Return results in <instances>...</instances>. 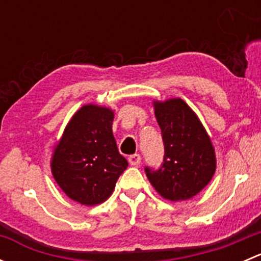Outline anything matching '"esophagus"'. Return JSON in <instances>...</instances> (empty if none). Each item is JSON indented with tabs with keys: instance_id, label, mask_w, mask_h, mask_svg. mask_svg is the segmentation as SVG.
<instances>
[{
	"instance_id": "obj_1",
	"label": "esophagus",
	"mask_w": 261,
	"mask_h": 261,
	"mask_svg": "<svg viewBox=\"0 0 261 261\" xmlns=\"http://www.w3.org/2000/svg\"><path fill=\"white\" fill-rule=\"evenodd\" d=\"M128 163H130V165H134V167H138V165L141 163V156L139 154L130 155V156H128Z\"/></svg>"
}]
</instances>
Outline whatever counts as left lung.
I'll list each match as a JSON object with an SVG mask.
<instances>
[{
  "label": "left lung",
  "instance_id": "8db88e82",
  "mask_svg": "<svg viewBox=\"0 0 261 261\" xmlns=\"http://www.w3.org/2000/svg\"><path fill=\"white\" fill-rule=\"evenodd\" d=\"M154 110L162 128L164 160L158 170L146 167V177L163 198L186 201L212 179L215 149L198 116L183 99L154 101Z\"/></svg>",
  "mask_w": 261,
  "mask_h": 261
}]
</instances>
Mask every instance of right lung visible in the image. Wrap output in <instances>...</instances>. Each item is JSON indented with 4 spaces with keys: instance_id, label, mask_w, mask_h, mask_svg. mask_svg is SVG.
<instances>
[{
    "instance_id": "add662e5",
    "label": "right lung",
    "mask_w": 261,
    "mask_h": 261,
    "mask_svg": "<svg viewBox=\"0 0 261 261\" xmlns=\"http://www.w3.org/2000/svg\"><path fill=\"white\" fill-rule=\"evenodd\" d=\"M112 122V110L84 105L70 118L53 152L55 181L69 198L84 206L106 201L128 165L118 152Z\"/></svg>"
}]
</instances>
